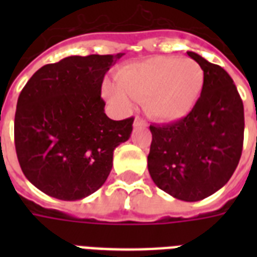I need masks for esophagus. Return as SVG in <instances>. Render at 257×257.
Here are the masks:
<instances>
[{
	"instance_id": "esophagus-1",
	"label": "esophagus",
	"mask_w": 257,
	"mask_h": 257,
	"mask_svg": "<svg viewBox=\"0 0 257 257\" xmlns=\"http://www.w3.org/2000/svg\"><path fill=\"white\" fill-rule=\"evenodd\" d=\"M147 125H148L147 124V121L143 120L141 117H136L135 121H133V126H135V128H141V126L144 128V126H147Z\"/></svg>"
}]
</instances>
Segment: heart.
<instances>
[{
	"label": "heart",
	"mask_w": 257,
	"mask_h": 257,
	"mask_svg": "<svg viewBox=\"0 0 257 257\" xmlns=\"http://www.w3.org/2000/svg\"><path fill=\"white\" fill-rule=\"evenodd\" d=\"M117 85L105 84V98L124 112L133 100L144 101L149 116L160 122H176L196 108L205 85L204 69L193 60L157 56L121 68Z\"/></svg>",
	"instance_id": "obj_1"
}]
</instances>
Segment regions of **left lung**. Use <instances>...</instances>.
<instances>
[{"label":"left lung","instance_id":"1","mask_svg":"<svg viewBox=\"0 0 257 257\" xmlns=\"http://www.w3.org/2000/svg\"><path fill=\"white\" fill-rule=\"evenodd\" d=\"M187 54L204 69L203 94L183 120L149 126L148 171L153 183L175 199L199 201L223 188L239 164L244 106L221 66L195 52Z\"/></svg>","mask_w":257,"mask_h":257}]
</instances>
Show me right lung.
Masks as SVG:
<instances>
[{
    "label": "right lung",
    "mask_w": 257,
    "mask_h": 257,
    "mask_svg": "<svg viewBox=\"0 0 257 257\" xmlns=\"http://www.w3.org/2000/svg\"><path fill=\"white\" fill-rule=\"evenodd\" d=\"M124 53L69 56L36 72L14 117L18 163L34 187L58 200L92 195L106 181L113 151L129 140L133 117L105 114L101 85Z\"/></svg>",
    "instance_id": "1"
}]
</instances>
